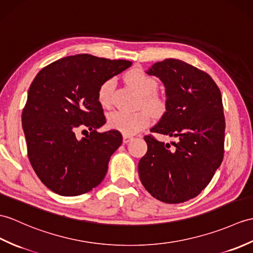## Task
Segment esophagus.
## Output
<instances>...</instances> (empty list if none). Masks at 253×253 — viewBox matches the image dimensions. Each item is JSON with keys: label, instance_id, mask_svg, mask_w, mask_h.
Returning <instances> with one entry per match:
<instances>
[{"label": "esophagus", "instance_id": "34e87169", "mask_svg": "<svg viewBox=\"0 0 253 253\" xmlns=\"http://www.w3.org/2000/svg\"><path fill=\"white\" fill-rule=\"evenodd\" d=\"M131 139H132V137L127 136V134H124V136H123V142H124V143H128L129 141H130Z\"/></svg>", "mask_w": 253, "mask_h": 253}]
</instances>
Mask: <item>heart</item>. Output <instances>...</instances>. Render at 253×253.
I'll list each match as a JSON object with an SVG mask.
<instances>
[{
    "label": "heart",
    "mask_w": 253,
    "mask_h": 253,
    "mask_svg": "<svg viewBox=\"0 0 253 253\" xmlns=\"http://www.w3.org/2000/svg\"><path fill=\"white\" fill-rule=\"evenodd\" d=\"M127 83L133 87L141 96L144 108L149 109L155 114H163L166 110V103L157 95V81L148 75L142 70L134 69L126 75ZM115 87L114 79L104 81L99 86L97 98L103 108H108L112 103V95ZM151 123V114L146 110L137 113H127L123 111H113L108 115V126L123 133L134 134L148 127Z\"/></svg>",
    "instance_id": "b5f03b06"
}]
</instances>
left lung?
<instances>
[{
    "mask_svg": "<svg viewBox=\"0 0 253 253\" xmlns=\"http://www.w3.org/2000/svg\"><path fill=\"white\" fill-rule=\"evenodd\" d=\"M148 74L166 87V112L151 132L177 142L144 140L148 152L139 162L141 183L163 203L196 197L214 175L224 156L225 119L219 87L206 72L177 59L154 63Z\"/></svg>",
    "mask_w": 253,
    "mask_h": 253,
    "instance_id": "1",
    "label": "left lung"
}]
</instances>
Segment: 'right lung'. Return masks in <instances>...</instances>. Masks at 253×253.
I'll list each match as a JSON object with an SVG mask.
<instances>
[{
    "label": "right lung",
    "instance_id": "1",
    "mask_svg": "<svg viewBox=\"0 0 253 253\" xmlns=\"http://www.w3.org/2000/svg\"><path fill=\"white\" fill-rule=\"evenodd\" d=\"M131 63L81 54L52 62L35 76L22 110V128L31 166L52 192L78 196L104 179L123 137L117 130L97 131L105 124L97 91ZM80 130L90 132L81 138Z\"/></svg>",
    "mask_w": 253,
    "mask_h": 253
}]
</instances>
